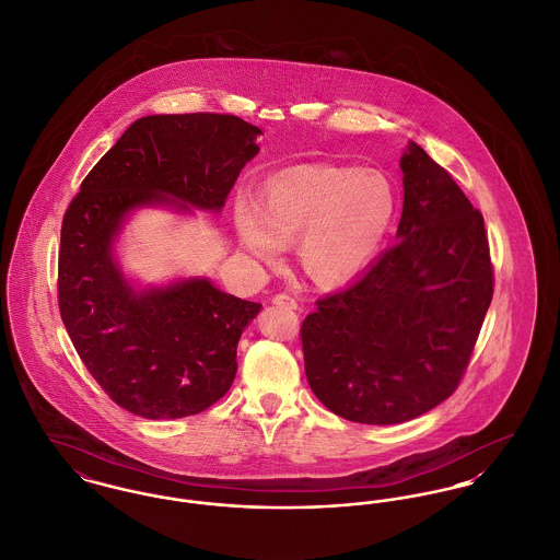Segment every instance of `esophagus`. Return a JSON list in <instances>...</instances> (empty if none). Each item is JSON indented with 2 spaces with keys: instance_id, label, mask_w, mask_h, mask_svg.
<instances>
[{
  "instance_id": "esophagus-1",
  "label": "esophagus",
  "mask_w": 560,
  "mask_h": 560,
  "mask_svg": "<svg viewBox=\"0 0 560 560\" xmlns=\"http://www.w3.org/2000/svg\"><path fill=\"white\" fill-rule=\"evenodd\" d=\"M272 304L277 306H285V308H298V302L290 294H277L272 298Z\"/></svg>"
}]
</instances>
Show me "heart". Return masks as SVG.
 Instances as JSON below:
<instances>
[{"mask_svg":"<svg viewBox=\"0 0 560 560\" xmlns=\"http://www.w3.org/2000/svg\"><path fill=\"white\" fill-rule=\"evenodd\" d=\"M397 211L394 182L376 168L306 166L272 177L262 205L238 195L232 222L241 245L275 262L298 243L304 270L336 285L358 277L385 243Z\"/></svg>","mask_w":560,"mask_h":560,"instance_id":"b5f03b06","label":"heart"}]
</instances>
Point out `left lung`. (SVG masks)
Here are the masks:
<instances>
[{
    "instance_id": "1",
    "label": "left lung",
    "mask_w": 560,
    "mask_h": 560,
    "mask_svg": "<svg viewBox=\"0 0 560 560\" xmlns=\"http://www.w3.org/2000/svg\"><path fill=\"white\" fill-rule=\"evenodd\" d=\"M397 243L302 322L304 370L334 415L395 425L455 394L493 300L485 218L415 141Z\"/></svg>"
}]
</instances>
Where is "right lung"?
Listing matches in <instances>:
<instances>
[{
  "label": "right lung",
  "mask_w": 560,
  "mask_h": 560,
  "mask_svg": "<svg viewBox=\"0 0 560 560\" xmlns=\"http://www.w3.org/2000/svg\"><path fill=\"white\" fill-rule=\"evenodd\" d=\"M260 129L231 114L135 120L69 202L59 249V308L86 370L118 406L143 419L198 415L231 389L236 345L260 313L192 277L135 290L114 241L139 207L222 211L260 148Z\"/></svg>",
  "instance_id": "right-lung-1"
}]
</instances>
